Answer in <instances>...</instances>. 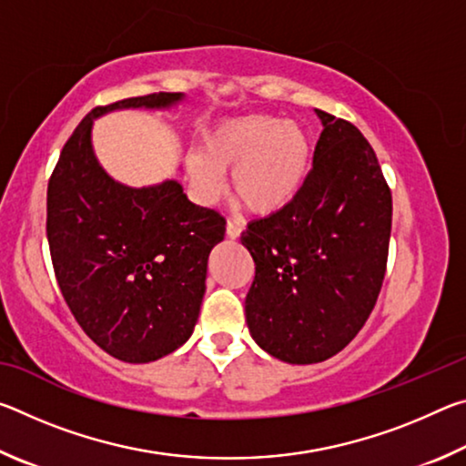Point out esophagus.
<instances>
[{
	"instance_id": "obj_1",
	"label": "esophagus",
	"mask_w": 466,
	"mask_h": 466,
	"mask_svg": "<svg viewBox=\"0 0 466 466\" xmlns=\"http://www.w3.org/2000/svg\"><path fill=\"white\" fill-rule=\"evenodd\" d=\"M240 232H242V226L236 222V219H228V224H226V234H228V238H238L240 236Z\"/></svg>"
}]
</instances>
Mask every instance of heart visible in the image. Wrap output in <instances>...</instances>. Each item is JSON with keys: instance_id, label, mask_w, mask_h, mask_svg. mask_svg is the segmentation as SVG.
Listing matches in <instances>:
<instances>
[{"instance_id": "1", "label": "heart", "mask_w": 466, "mask_h": 466, "mask_svg": "<svg viewBox=\"0 0 466 466\" xmlns=\"http://www.w3.org/2000/svg\"><path fill=\"white\" fill-rule=\"evenodd\" d=\"M312 144L302 125L271 115H248L205 133L203 152L187 160L188 178L201 201L232 191L257 216H273L294 201L310 170Z\"/></svg>"}]
</instances>
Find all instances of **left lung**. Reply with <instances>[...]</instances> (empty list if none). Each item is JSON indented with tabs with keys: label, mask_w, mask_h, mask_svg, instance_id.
<instances>
[{
	"label": "left lung",
	"mask_w": 466,
	"mask_h": 466,
	"mask_svg": "<svg viewBox=\"0 0 466 466\" xmlns=\"http://www.w3.org/2000/svg\"><path fill=\"white\" fill-rule=\"evenodd\" d=\"M312 168L288 208L250 222L244 302L258 347L288 364L333 358L364 327L389 258L392 195L356 125L317 108Z\"/></svg>",
	"instance_id": "obj_1"
}]
</instances>
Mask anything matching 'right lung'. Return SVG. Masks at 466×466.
<instances>
[{
    "label": "right lung",
    "instance_id": "add662e5",
    "mask_svg": "<svg viewBox=\"0 0 466 466\" xmlns=\"http://www.w3.org/2000/svg\"><path fill=\"white\" fill-rule=\"evenodd\" d=\"M178 100L180 92H157L92 108L46 188V238L63 299L100 350L129 364L160 360L191 337L226 219L188 201L177 180L115 183L94 156L92 123L108 110Z\"/></svg>",
    "mask_w": 466,
    "mask_h": 466
}]
</instances>
